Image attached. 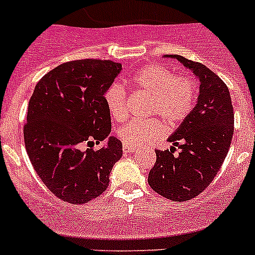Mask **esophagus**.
Here are the masks:
<instances>
[{
	"mask_svg": "<svg viewBox=\"0 0 255 255\" xmlns=\"http://www.w3.org/2000/svg\"><path fill=\"white\" fill-rule=\"evenodd\" d=\"M123 150H124V153H132V152H135V150H136V148L130 147V145H128V144H124Z\"/></svg>",
	"mask_w": 255,
	"mask_h": 255,
	"instance_id": "1",
	"label": "esophagus"
}]
</instances>
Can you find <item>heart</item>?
Here are the masks:
<instances>
[{
    "label": "heart",
    "instance_id": "heart-1",
    "mask_svg": "<svg viewBox=\"0 0 255 255\" xmlns=\"http://www.w3.org/2000/svg\"><path fill=\"white\" fill-rule=\"evenodd\" d=\"M132 83L136 88L152 96L149 114L159 115L167 124L182 123L194 110L198 85L194 79L176 75L162 65H148L135 73ZM105 103L114 120L126 117V91L114 83L106 89ZM163 134V125L158 119L131 120L119 130V138L128 145L139 147L155 140Z\"/></svg>",
    "mask_w": 255,
    "mask_h": 255
}]
</instances>
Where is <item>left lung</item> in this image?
Here are the masks:
<instances>
[{"instance_id": "obj_1", "label": "left lung", "mask_w": 255, "mask_h": 255, "mask_svg": "<svg viewBox=\"0 0 255 255\" xmlns=\"http://www.w3.org/2000/svg\"><path fill=\"white\" fill-rule=\"evenodd\" d=\"M176 58L199 79V96L191 114L168 138L170 150H155L148 184L159 195L185 202L199 195L226 158L234 134V108L227 85L212 70L179 55ZM180 153L173 156L174 147Z\"/></svg>"}]
</instances>
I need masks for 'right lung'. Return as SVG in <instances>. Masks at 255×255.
<instances>
[{
	"label": "right lung",
	"instance_id": "right-lung-1",
	"mask_svg": "<svg viewBox=\"0 0 255 255\" xmlns=\"http://www.w3.org/2000/svg\"><path fill=\"white\" fill-rule=\"evenodd\" d=\"M121 69L114 61H70L47 73L31 94L24 126L26 153L44 185L67 203L100 197L123 155L121 141L110 136L105 103L106 89ZM105 138V145L94 151L91 144Z\"/></svg>",
	"mask_w": 255,
	"mask_h": 255
}]
</instances>
